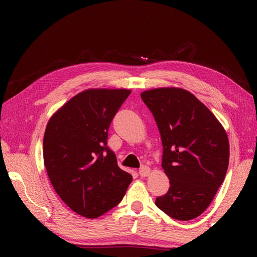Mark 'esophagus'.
<instances>
[{"instance_id":"1","label":"esophagus","mask_w":257,"mask_h":257,"mask_svg":"<svg viewBox=\"0 0 257 257\" xmlns=\"http://www.w3.org/2000/svg\"><path fill=\"white\" fill-rule=\"evenodd\" d=\"M139 174L141 177H148L150 174V168L147 166H143L139 169Z\"/></svg>"}]
</instances>
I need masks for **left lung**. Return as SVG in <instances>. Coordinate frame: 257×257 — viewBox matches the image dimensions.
Here are the masks:
<instances>
[{
	"mask_svg": "<svg viewBox=\"0 0 257 257\" xmlns=\"http://www.w3.org/2000/svg\"><path fill=\"white\" fill-rule=\"evenodd\" d=\"M161 136L162 169L170 180L156 205L179 221L203 213L224 181L230 159L225 129L190 91L162 87L141 92Z\"/></svg>",
	"mask_w": 257,
	"mask_h": 257,
	"instance_id": "left-lung-1",
	"label": "left lung"
}]
</instances>
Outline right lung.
I'll use <instances>...</instances> for the list:
<instances>
[{
    "mask_svg": "<svg viewBox=\"0 0 257 257\" xmlns=\"http://www.w3.org/2000/svg\"><path fill=\"white\" fill-rule=\"evenodd\" d=\"M132 90L90 88L48 120L43 158L51 183L77 214L96 219L122 200L133 177L108 149V129Z\"/></svg>",
    "mask_w": 257,
    "mask_h": 257,
    "instance_id": "obj_1",
    "label": "right lung"
}]
</instances>
